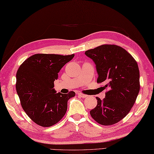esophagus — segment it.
Listing matches in <instances>:
<instances>
[{"label":"esophagus","instance_id":"obj_1","mask_svg":"<svg viewBox=\"0 0 154 154\" xmlns=\"http://www.w3.org/2000/svg\"><path fill=\"white\" fill-rule=\"evenodd\" d=\"M78 95H79L80 97H81V98H86V97H87L88 96L87 95H86V94H83V93H78Z\"/></svg>","mask_w":154,"mask_h":154}]
</instances>
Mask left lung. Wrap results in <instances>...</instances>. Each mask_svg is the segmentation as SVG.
Masks as SVG:
<instances>
[{
    "mask_svg": "<svg viewBox=\"0 0 154 154\" xmlns=\"http://www.w3.org/2000/svg\"><path fill=\"white\" fill-rule=\"evenodd\" d=\"M96 65L97 83L108 89L105 98L97 100L90 111L99 124L112 125L123 119L131 110L140 91V71L136 61L126 50L116 45H102L85 53Z\"/></svg>",
    "mask_w": 154,
    "mask_h": 154,
    "instance_id": "1",
    "label": "left lung"
}]
</instances>
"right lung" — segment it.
<instances>
[{"label":"right lung","instance_id":"obj_1","mask_svg":"<svg viewBox=\"0 0 154 154\" xmlns=\"http://www.w3.org/2000/svg\"><path fill=\"white\" fill-rule=\"evenodd\" d=\"M74 54L61 55L38 54L32 55L20 66L16 73V89L25 112L43 127L57 123L66 113L67 101L75 93H56L54 81Z\"/></svg>","mask_w":154,"mask_h":154}]
</instances>
